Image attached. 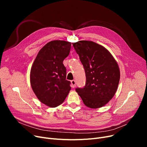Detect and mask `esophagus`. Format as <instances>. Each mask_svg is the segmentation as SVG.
Listing matches in <instances>:
<instances>
[{"instance_id": "1", "label": "esophagus", "mask_w": 147, "mask_h": 147, "mask_svg": "<svg viewBox=\"0 0 147 147\" xmlns=\"http://www.w3.org/2000/svg\"><path fill=\"white\" fill-rule=\"evenodd\" d=\"M71 88H74L76 86V81L74 80H73L71 81Z\"/></svg>"}]
</instances>
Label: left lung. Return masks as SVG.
Wrapping results in <instances>:
<instances>
[{
	"instance_id": "1",
	"label": "left lung",
	"mask_w": 147,
	"mask_h": 147,
	"mask_svg": "<svg viewBox=\"0 0 147 147\" xmlns=\"http://www.w3.org/2000/svg\"><path fill=\"white\" fill-rule=\"evenodd\" d=\"M72 44L86 78L84 87L76 90L86 106L102 107L113 98L118 88L120 74L117 62L109 51L95 42L81 40Z\"/></svg>"
}]
</instances>
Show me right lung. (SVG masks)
Returning <instances> with one entry per match:
<instances>
[{"label": "right lung", "instance_id": "right-lung-1", "mask_svg": "<svg viewBox=\"0 0 147 147\" xmlns=\"http://www.w3.org/2000/svg\"><path fill=\"white\" fill-rule=\"evenodd\" d=\"M70 42L53 40L38 52L30 71V83L34 93L43 104L53 108L63 103L71 82L66 80L64 59L71 49Z\"/></svg>", "mask_w": 147, "mask_h": 147}]
</instances>
